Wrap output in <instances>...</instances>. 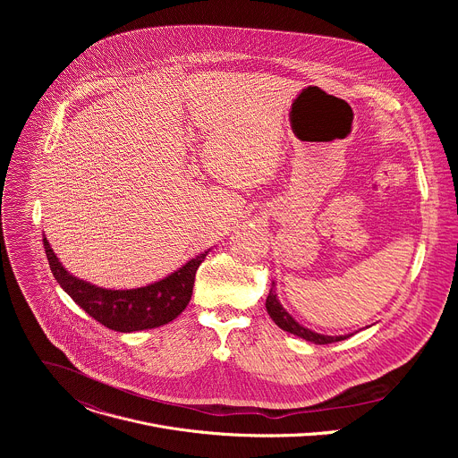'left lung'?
Here are the masks:
<instances>
[{
    "instance_id": "left-lung-1",
    "label": "left lung",
    "mask_w": 458,
    "mask_h": 458,
    "mask_svg": "<svg viewBox=\"0 0 458 458\" xmlns=\"http://www.w3.org/2000/svg\"><path fill=\"white\" fill-rule=\"evenodd\" d=\"M267 310L270 313V317L274 318V322L279 326L281 330L288 332V334H293L308 343H313V344H332V343H337V341H344L348 337H352L350 334L348 335H322V334H315L308 328H304L302 324H299L284 308L283 304L279 302L277 299V292H276V283H272V288H270V293L267 297Z\"/></svg>"
}]
</instances>
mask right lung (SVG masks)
<instances>
[{"instance_id":"right-lung-1","label":"right lung","mask_w":458,"mask_h":458,"mask_svg":"<svg viewBox=\"0 0 458 458\" xmlns=\"http://www.w3.org/2000/svg\"><path fill=\"white\" fill-rule=\"evenodd\" d=\"M50 270L74 302L106 328L121 334L157 328L174 320L190 302L195 272L210 250L195 255L179 270L148 286L134 290H106L81 281L64 270L47 237H43Z\"/></svg>"}]
</instances>
